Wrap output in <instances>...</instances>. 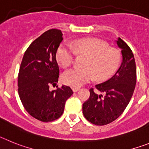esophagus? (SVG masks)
I'll return each mask as SVG.
<instances>
[{"instance_id":"esophagus-1","label":"esophagus","mask_w":149,"mask_h":149,"mask_svg":"<svg viewBox=\"0 0 149 149\" xmlns=\"http://www.w3.org/2000/svg\"><path fill=\"white\" fill-rule=\"evenodd\" d=\"M79 89H80V87H73V91H74V92L77 91L79 90Z\"/></svg>"}]
</instances>
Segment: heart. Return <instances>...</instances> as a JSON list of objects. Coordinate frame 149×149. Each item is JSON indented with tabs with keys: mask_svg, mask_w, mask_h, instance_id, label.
Returning <instances> with one entry per match:
<instances>
[{
	"mask_svg": "<svg viewBox=\"0 0 149 149\" xmlns=\"http://www.w3.org/2000/svg\"><path fill=\"white\" fill-rule=\"evenodd\" d=\"M73 46L62 43L58 48L56 59L62 67L67 68L72 65L76 52L86 55L88 59L85 62L84 69L74 68L62 75V81L66 85L79 87L94 78L97 81H105L110 78L119 67L121 52L116 48L109 47L105 41L95 38L81 39L73 42Z\"/></svg>",
	"mask_w": 149,
	"mask_h": 149,
	"instance_id": "b5f03b06",
	"label": "heart"
}]
</instances>
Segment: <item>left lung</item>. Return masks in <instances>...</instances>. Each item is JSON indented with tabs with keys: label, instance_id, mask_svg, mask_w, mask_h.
Segmentation results:
<instances>
[{
	"label": "left lung",
	"instance_id": "8db88e82",
	"mask_svg": "<svg viewBox=\"0 0 149 149\" xmlns=\"http://www.w3.org/2000/svg\"><path fill=\"white\" fill-rule=\"evenodd\" d=\"M121 49L122 63L116 74L103 83L95 85L97 94L90 88V97L82 105V112L89 122L95 125H106L116 120L128 105L136 82V69L134 54L128 45L118 38Z\"/></svg>",
	"mask_w": 149,
	"mask_h": 149
}]
</instances>
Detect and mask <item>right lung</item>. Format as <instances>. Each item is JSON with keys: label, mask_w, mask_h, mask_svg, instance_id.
I'll return each instance as SVG.
<instances>
[{"label": "right lung", "mask_w": 149, "mask_h": 149, "mask_svg": "<svg viewBox=\"0 0 149 149\" xmlns=\"http://www.w3.org/2000/svg\"><path fill=\"white\" fill-rule=\"evenodd\" d=\"M62 32L50 29L31 43L23 56L18 76V92L23 107L36 119L49 122L64 112L66 100L73 94L69 86H57L59 67L56 52L63 40Z\"/></svg>", "instance_id": "add662e5"}]
</instances>
